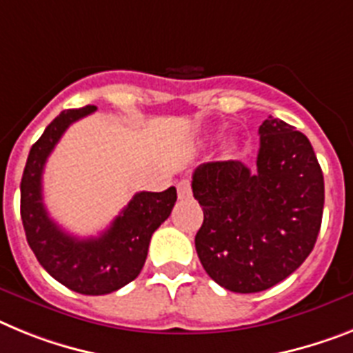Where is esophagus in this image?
Instances as JSON below:
<instances>
[{"label": "esophagus", "instance_id": "1", "mask_svg": "<svg viewBox=\"0 0 353 353\" xmlns=\"http://www.w3.org/2000/svg\"><path fill=\"white\" fill-rule=\"evenodd\" d=\"M176 189H179L180 200H189V198H191L192 191H191V182H189V180H180V182L176 183Z\"/></svg>", "mask_w": 353, "mask_h": 353}]
</instances>
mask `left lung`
I'll list each match as a JSON object with an SVG mask.
<instances>
[{"instance_id":"obj_1","label":"left lung","mask_w":353,"mask_h":353,"mask_svg":"<svg viewBox=\"0 0 353 353\" xmlns=\"http://www.w3.org/2000/svg\"><path fill=\"white\" fill-rule=\"evenodd\" d=\"M259 135L254 170L225 161L192 173L203 209L198 257L207 275L234 293L270 289L302 266L323 216V173L309 139L271 116Z\"/></svg>"}]
</instances>
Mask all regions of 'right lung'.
<instances>
[{
  "mask_svg": "<svg viewBox=\"0 0 353 353\" xmlns=\"http://www.w3.org/2000/svg\"><path fill=\"white\" fill-rule=\"evenodd\" d=\"M94 105L64 110L32 146L21 179V219L26 241L41 266L80 294H108L139 275L153 232L170 218L176 189L137 192L98 237L78 239L50 218L42 201V171L69 125L89 116Z\"/></svg>",
  "mask_w": 353,
  "mask_h": 353,
  "instance_id": "obj_1",
  "label": "right lung"
}]
</instances>
